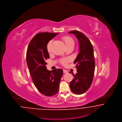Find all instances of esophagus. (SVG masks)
I'll return each instance as SVG.
<instances>
[{"instance_id":"1","label":"esophagus","mask_w":122,"mask_h":122,"mask_svg":"<svg viewBox=\"0 0 122 122\" xmlns=\"http://www.w3.org/2000/svg\"><path fill=\"white\" fill-rule=\"evenodd\" d=\"M63 73H65V74H67V73H68V71L66 70H63Z\"/></svg>"}]
</instances>
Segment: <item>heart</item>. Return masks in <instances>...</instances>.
Returning <instances> with one entry per match:
<instances>
[{
	"mask_svg": "<svg viewBox=\"0 0 122 122\" xmlns=\"http://www.w3.org/2000/svg\"><path fill=\"white\" fill-rule=\"evenodd\" d=\"M62 41L63 43L65 44L66 47H67L72 45L74 44V41L69 36H65L62 38ZM51 47H52V41H50L47 45V50L48 52L51 51ZM69 59H63L61 60V63L63 65H66L67 63L69 61Z\"/></svg>",
	"mask_w": 122,
	"mask_h": 122,
	"instance_id": "1",
	"label": "heart"
}]
</instances>
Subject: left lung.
<instances>
[{
  "mask_svg": "<svg viewBox=\"0 0 122 122\" xmlns=\"http://www.w3.org/2000/svg\"><path fill=\"white\" fill-rule=\"evenodd\" d=\"M69 33L75 35L79 45V52L74 62L76 64L77 73L72 74L74 78L70 83V86L75 94H82L89 89L93 79L95 68L93 48L89 39L82 33L78 30Z\"/></svg>",
  "mask_w": 122,
  "mask_h": 122,
  "instance_id": "1",
  "label": "left lung"
}]
</instances>
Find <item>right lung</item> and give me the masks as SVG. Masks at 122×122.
<instances>
[{
  "label": "right lung",
  "instance_id": "right-lung-1",
  "mask_svg": "<svg viewBox=\"0 0 122 122\" xmlns=\"http://www.w3.org/2000/svg\"><path fill=\"white\" fill-rule=\"evenodd\" d=\"M58 33L42 32L36 34L29 43L26 52V62L32 79L40 93L47 97L56 94L63 70H47L46 60L49 58L47 43Z\"/></svg>",
  "mask_w": 122,
  "mask_h": 122
}]
</instances>
